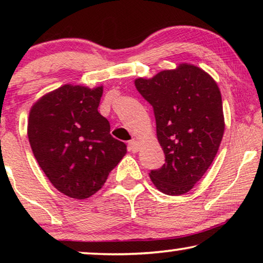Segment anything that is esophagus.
Masks as SVG:
<instances>
[{
    "label": "esophagus",
    "instance_id": "esophagus-1",
    "mask_svg": "<svg viewBox=\"0 0 263 263\" xmlns=\"http://www.w3.org/2000/svg\"><path fill=\"white\" fill-rule=\"evenodd\" d=\"M129 147H130L133 152L136 153L140 149V142L136 141V140H132V141H129Z\"/></svg>",
    "mask_w": 263,
    "mask_h": 263
}]
</instances>
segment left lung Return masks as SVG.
Wrapping results in <instances>:
<instances>
[{
	"label": "left lung",
	"instance_id": "1",
	"mask_svg": "<svg viewBox=\"0 0 263 263\" xmlns=\"http://www.w3.org/2000/svg\"><path fill=\"white\" fill-rule=\"evenodd\" d=\"M135 87L153 106L157 138L165 164L149 172L166 195L188 193L213 163L224 135L221 95L201 68L182 63L152 79L139 78Z\"/></svg>",
	"mask_w": 263,
	"mask_h": 263
}]
</instances>
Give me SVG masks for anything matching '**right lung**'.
Segmentation results:
<instances>
[{
    "label": "right lung",
    "instance_id": "add662e5",
    "mask_svg": "<svg viewBox=\"0 0 263 263\" xmlns=\"http://www.w3.org/2000/svg\"><path fill=\"white\" fill-rule=\"evenodd\" d=\"M103 87L63 85L31 107L27 135L39 166L64 195L84 200L104 185L127 153L98 112Z\"/></svg>",
    "mask_w": 263,
    "mask_h": 263
}]
</instances>
